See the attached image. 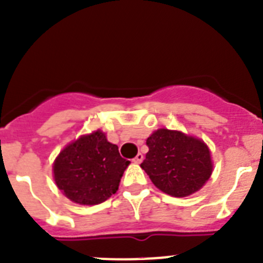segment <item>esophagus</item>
<instances>
[{"mask_svg": "<svg viewBox=\"0 0 263 263\" xmlns=\"http://www.w3.org/2000/svg\"><path fill=\"white\" fill-rule=\"evenodd\" d=\"M142 160H144V155H142L141 153H139V154H137V155H136V158L134 159V163L140 164V163H141Z\"/></svg>", "mask_w": 263, "mask_h": 263, "instance_id": "obj_1", "label": "esophagus"}]
</instances>
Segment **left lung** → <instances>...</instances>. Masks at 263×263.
Returning <instances> with one entry per match:
<instances>
[{"instance_id":"8db88e82","label":"left lung","mask_w":263,"mask_h":263,"mask_svg":"<svg viewBox=\"0 0 263 263\" xmlns=\"http://www.w3.org/2000/svg\"><path fill=\"white\" fill-rule=\"evenodd\" d=\"M148 151L141 163L151 182L166 195L185 197L197 192L213 173L208 145L181 131L160 128L146 140Z\"/></svg>"}]
</instances>
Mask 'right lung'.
<instances>
[{
  "label": "right lung",
  "mask_w": 263,
  "mask_h": 263,
  "mask_svg": "<svg viewBox=\"0 0 263 263\" xmlns=\"http://www.w3.org/2000/svg\"><path fill=\"white\" fill-rule=\"evenodd\" d=\"M129 161L119 155L118 146L105 134L84 135L63 148L53 164L57 187L80 205H98L118 191Z\"/></svg>",
  "instance_id": "add662e5"
}]
</instances>
